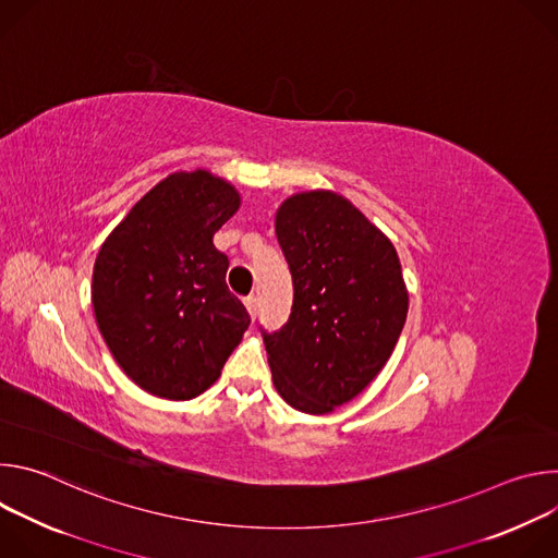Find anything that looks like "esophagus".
<instances>
[{"label":"esophagus","instance_id":"esophagus-1","mask_svg":"<svg viewBox=\"0 0 558 558\" xmlns=\"http://www.w3.org/2000/svg\"><path fill=\"white\" fill-rule=\"evenodd\" d=\"M245 306H247L250 315L256 317V313H258V298H256V295H247V298H245Z\"/></svg>","mask_w":558,"mask_h":558}]
</instances>
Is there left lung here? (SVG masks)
I'll list each match as a JSON object with an SVG mask.
<instances>
[{"label": "left lung", "instance_id": "left-lung-1", "mask_svg": "<svg viewBox=\"0 0 558 558\" xmlns=\"http://www.w3.org/2000/svg\"><path fill=\"white\" fill-rule=\"evenodd\" d=\"M293 278L280 331H263L276 390L295 411L327 415L384 368L407 323L409 291L388 238L344 196L313 190L276 211Z\"/></svg>", "mask_w": 558, "mask_h": 558}]
</instances>
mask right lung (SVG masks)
Wrapping results in <instances>:
<instances>
[{
  "mask_svg": "<svg viewBox=\"0 0 558 558\" xmlns=\"http://www.w3.org/2000/svg\"><path fill=\"white\" fill-rule=\"evenodd\" d=\"M238 207L241 194L225 179L174 172L128 211L95 260L97 327L123 373L163 400L205 392L252 323L214 247Z\"/></svg>",
  "mask_w": 558,
  "mask_h": 558,
  "instance_id": "right-lung-1",
  "label": "right lung"
}]
</instances>
